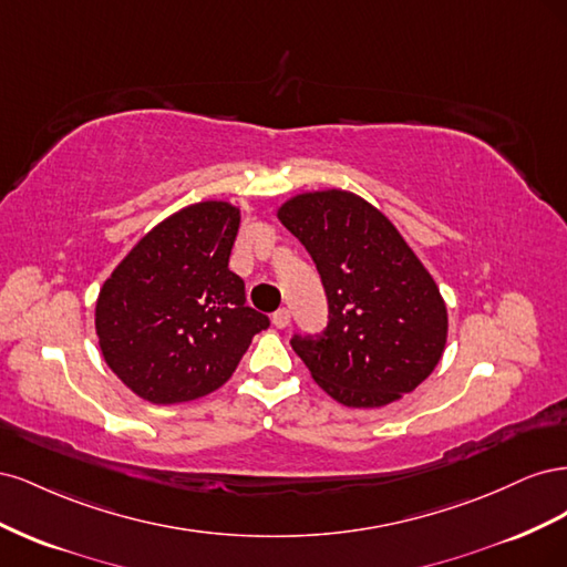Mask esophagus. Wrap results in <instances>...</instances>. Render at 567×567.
<instances>
[{
	"mask_svg": "<svg viewBox=\"0 0 567 567\" xmlns=\"http://www.w3.org/2000/svg\"><path fill=\"white\" fill-rule=\"evenodd\" d=\"M271 321H274V326H277V329H286V326L290 323V312L286 310V307H279V310L271 315Z\"/></svg>",
	"mask_w": 567,
	"mask_h": 567,
	"instance_id": "34e87169",
	"label": "esophagus"
}]
</instances>
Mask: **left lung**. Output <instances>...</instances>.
Returning a JSON list of instances; mask_svg holds the SVG:
<instances>
[{
	"label": "left lung",
	"mask_w": 567,
	"mask_h": 567,
	"mask_svg": "<svg viewBox=\"0 0 567 567\" xmlns=\"http://www.w3.org/2000/svg\"><path fill=\"white\" fill-rule=\"evenodd\" d=\"M279 219L312 255L329 300L321 333L290 338L312 379L364 409L425 381L447 342V307L392 221L338 188L296 196Z\"/></svg>",
	"instance_id": "obj_1"
}]
</instances>
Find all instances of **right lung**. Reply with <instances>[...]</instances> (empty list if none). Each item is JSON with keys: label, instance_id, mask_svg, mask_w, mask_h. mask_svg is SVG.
Listing matches in <instances>:
<instances>
[{"label": "right lung", "instance_id": "add662e5", "mask_svg": "<svg viewBox=\"0 0 567 567\" xmlns=\"http://www.w3.org/2000/svg\"><path fill=\"white\" fill-rule=\"evenodd\" d=\"M238 221L229 203L188 205L148 231L101 288L99 348L140 398L179 404L217 390L269 326L229 269Z\"/></svg>", "mask_w": 567, "mask_h": 567}]
</instances>
